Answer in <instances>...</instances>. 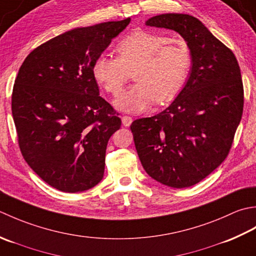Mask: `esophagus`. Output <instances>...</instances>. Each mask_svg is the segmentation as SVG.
Masks as SVG:
<instances>
[{
    "label": "esophagus",
    "instance_id": "1",
    "mask_svg": "<svg viewBox=\"0 0 256 256\" xmlns=\"http://www.w3.org/2000/svg\"><path fill=\"white\" fill-rule=\"evenodd\" d=\"M122 122L124 126L129 127L130 124H132V118L129 117V116H122Z\"/></svg>",
    "mask_w": 256,
    "mask_h": 256
}]
</instances>
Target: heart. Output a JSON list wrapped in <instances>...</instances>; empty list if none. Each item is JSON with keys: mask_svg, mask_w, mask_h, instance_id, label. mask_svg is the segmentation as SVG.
<instances>
[{"mask_svg": "<svg viewBox=\"0 0 256 256\" xmlns=\"http://www.w3.org/2000/svg\"><path fill=\"white\" fill-rule=\"evenodd\" d=\"M118 56H98L92 75L106 92L118 95L134 70L137 84L114 100L124 112H140L156 102L172 100L184 88L192 66L189 44L182 38L136 30L116 46Z\"/></svg>", "mask_w": 256, "mask_h": 256, "instance_id": "b5f03b06", "label": "heart"}]
</instances>
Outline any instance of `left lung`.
I'll return each mask as SVG.
<instances>
[{"mask_svg":"<svg viewBox=\"0 0 256 256\" xmlns=\"http://www.w3.org/2000/svg\"><path fill=\"white\" fill-rule=\"evenodd\" d=\"M146 25L179 33L189 44V77L169 107L134 120V146L146 172L164 186H191L220 166L243 112V82L236 56L200 20L160 14Z\"/></svg>","mask_w":256,"mask_h":256,"instance_id":"obj_1","label":"left lung"}]
</instances>
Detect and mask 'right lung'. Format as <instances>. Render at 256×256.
I'll list each match as a JSON object with an SVG mask.
<instances>
[{
  "instance_id": "obj_1",
  "label": "right lung",
  "mask_w": 256,
  "mask_h": 256,
  "mask_svg": "<svg viewBox=\"0 0 256 256\" xmlns=\"http://www.w3.org/2000/svg\"><path fill=\"white\" fill-rule=\"evenodd\" d=\"M129 23L67 30L30 52L18 70L12 114L20 148L57 190L82 192L102 179L108 140L122 120L99 96L92 64Z\"/></svg>"
}]
</instances>
